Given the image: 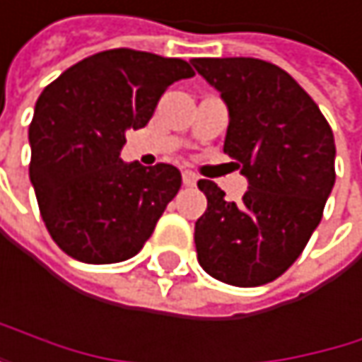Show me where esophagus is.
Returning <instances> with one entry per match:
<instances>
[{
	"instance_id": "obj_1",
	"label": "esophagus",
	"mask_w": 362,
	"mask_h": 362,
	"mask_svg": "<svg viewBox=\"0 0 362 362\" xmlns=\"http://www.w3.org/2000/svg\"><path fill=\"white\" fill-rule=\"evenodd\" d=\"M196 181H198V177H196L194 173H189V170L183 173V185H185V187H194Z\"/></svg>"
}]
</instances>
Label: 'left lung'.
Listing matches in <instances>:
<instances>
[{"label": "left lung", "mask_w": 362, "mask_h": 362, "mask_svg": "<svg viewBox=\"0 0 362 362\" xmlns=\"http://www.w3.org/2000/svg\"><path fill=\"white\" fill-rule=\"evenodd\" d=\"M228 104L223 153L247 177L241 202L198 181L206 211L196 221L200 267L254 288L284 275L322 219L335 185L333 129L311 95L279 66L254 57L192 62Z\"/></svg>", "instance_id": "8db88e82"}]
</instances>
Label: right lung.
Masks as SVG:
<instances>
[{
    "label": "right lung",
    "instance_id": "add662e5",
    "mask_svg": "<svg viewBox=\"0 0 362 362\" xmlns=\"http://www.w3.org/2000/svg\"><path fill=\"white\" fill-rule=\"evenodd\" d=\"M194 76L187 62L134 49L95 53L55 78L29 125V179L53 241L74 260L136 256L181 187L170 164H123L127 129L153 117L162 93Z\"/></svg>",
    "mask_w": 362,
    "mask_h": 362
}]
</instances>
